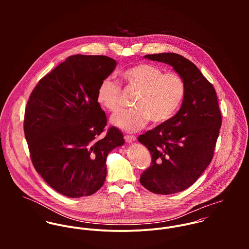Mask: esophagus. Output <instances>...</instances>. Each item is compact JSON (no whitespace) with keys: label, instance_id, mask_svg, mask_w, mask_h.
<instances>
[{"label":"esophagus","instance_id":"34e87169","mask_svg":"<svg viewBox=\"0 0 249 249\" xmlns=\"http://www.w3.org/2000/svg\"><path fill=\"white\" fill-rule=\"evenodd\" d=\"M124 140L127 142H133L136 141V137L135 136H130V135H125Z\"/></svg>","mask_w":249,"mask_h":249}]
</instances>
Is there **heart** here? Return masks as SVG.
<instances>
[{"instance_id": "obj_1", "label": "heart", "mask_w": 249, "mask_h": 249, "mask_svg": "<svg viewBox=\"0 0 249 249\" xmlns=\"http://www.w3.org/2000/svg\"><path fill=\"white\" fill-rule=\"evenodd\" d=\"M123 77L130 88L138 91L135 107L120 110L111 118V123L128 132L141 129L150 120L153 124L169 121L185 98V81L175 71L164 72L155 65L140 63L126 69ZM97 100L108 111H117L121 107V86L111 78L104 79L98 88Z\"/></svg>"}]
</instances>
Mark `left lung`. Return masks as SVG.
<instances>
[{"label": "left lung", "instance_id": "obj_1", "mask_svg": "<svg viewBox=\"0 0 249 249\" xmlns=\"http://www.w3.org/2000/svg\"><path fill=\"white\" fill-rule=\"evenodd\" d=\"M144 58L171 65L186 84L178 113L138 137L151 154V165L141 175V184L154 194H176L192 186L211 163L221 113L213 85L193 62L174 53Z\"/></svg>", "mask_w": 249, "mask_h": 249}]
</instances>
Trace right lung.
<instances>
[{
	"label": "right lung",
	"instance_id": "1",
	"mask_svg": "<svg viewBox=\"0 0 249 249\" xmlns=\"http://www.w3.org/2000/svg\"><path fill=\"white\" fill-rule=\"evenodd\" d=\"M116 65L106 55H71L40 79L28 101L24 131L33 164L65 196H87L100 190L108 153L124 143L115 126L100 137L107 120L97 100L98 88Z\"/></svg>",
	"mask_w": 249,
	"mask_h": 249
}]
</instances>
